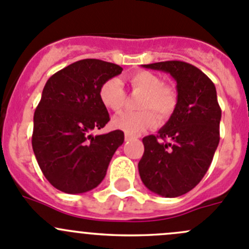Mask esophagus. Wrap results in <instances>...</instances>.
I'll return each mask as SVG.
<instances>
[{"mask_svg":"<svg viewBox=\"0 0 249 249\" xmlns=\"http://www.w3.org/2000/svg\"><path fill=\"white\" fill-rule=\"evenodd\" d=\"M132 139H134V137H132L131 135L125 134V141H130V140H132Z\"/></svg>","mask_w":249,"mask_h":249,"instance_id":"esophagus-1","label":"esophagus"}]
</instances>
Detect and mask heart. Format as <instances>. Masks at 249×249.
<instances>
[{"label":"heart","mask_w":249,"mask_h":249,"mask_svg":"<svg viewBox=\"0 0 249 249\" xmlns=\"http://www.w3.org/2000/svg\"><path fill=\"white\" fill-rule=\"evenodd\" d=\"M127 81L132 90L143 92L139 108L140 112H127L113 119V126L125 134L137 136L146 130L152 129L158 123L159 115L163 119L170 117L178 105V95L171 86L164 85L163 80L157 74L147 71H139L127 75ZM101 103L114 113L123 109L126 100V93L123 83L118 78L106 80L98 90ZM154 112H152L151 110Z\"/></svg>","instance_id":"b5f03b06"}]
</instances>
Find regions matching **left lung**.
<instances>
[{
  "label": "left lung",
  "instance_id": "8db88e82",
  "mask_svg": "<svg viewBox=\"0 0 249 249\" xmlns=\"http://www.w3.org/2000/svg\"><path fill=\"white\" fill-rule=\"evenodd\" d=\"M143 67L169 73L176 81L178 105L157 136L142 139L139 161L147 189L174 198L191 191L208 171L220 140L221 109L213 81L192 64L166 60Z\"/></svg>",
  "mask_w": 249,
  "mask_h": 249
}]
</instances>
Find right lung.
<instances>
[{"label": "right lung", "mask_w": 249, "mask_h": 249, "mask_svg": "<svg viewBox=\"0 0 249 249\" xmlns=\"http://www.w3.org/2000/svg\"><path fill=\"white\" fill-rule=\"evenodd\" d=\"M122 67L83 59L53 74L34 113L33 149L48 182L66 194H84L105 178L124 132L92 135L109 122L98 97L100 86L122 73Z\"/></svg>", "instance_id": "right-lung-1"}]
</instances>
